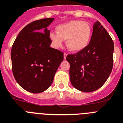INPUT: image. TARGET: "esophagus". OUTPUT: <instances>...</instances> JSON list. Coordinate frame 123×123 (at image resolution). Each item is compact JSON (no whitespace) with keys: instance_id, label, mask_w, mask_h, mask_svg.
Segmentation results:
<instances>
[{"instance_id":"obj_1","label":"esophagus","mask_w":123,"mask_h":123,"mask_svg":"<svg viewBox=\"0 0 123 123\" xmlns=\"http://www.w3.org/2000/svg\"><path fill=\"white\" fill-rule=\"evenodd\" d=\"M67 56V53H64V55H63V57H64V59H66Z\"/></svg>"}]
</instances>
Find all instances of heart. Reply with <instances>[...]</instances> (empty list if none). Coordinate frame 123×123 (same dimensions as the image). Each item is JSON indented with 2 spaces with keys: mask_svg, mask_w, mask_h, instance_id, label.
Masks as SVG:
<instances>
[{
  "mask_svg": "<svg viewBox=\"0 0 123 123\" xmlns=\"http://www.w3.org/2000/svg\"><path fill=\"white\" fill-rule=\"evenodd\" d=\"M92 35L91 25L86 21L72 20L57 26L56 33H50L49 37L56 48L62 46L63 41L69 51L78 53L88 46Z\"/></svg>",
  "mask_w": 123,
  "mask_h": 123,
  "instance_id": "b5f03b06",
  "label": "heart"
}]
</instances>
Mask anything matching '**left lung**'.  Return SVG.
Listing matches in <instances>:
<instances>
[{
  "label": "left lung",
  "instance_id": "1",
  "mask_svg": "<svg viewBox=\"0 0 123 123\" xmlns=\"http://www.w3.org/2000/svg\"><path fill=\"white\" fill-rule=\"evenodd\" d=\"M114 43L99 21L95 23L88 46L75 54L68 55L70 80L80 91L92 92L107 80L113 67Z\"/></svg>",
  "mask_w": 123,
  "mask_h": 123
}]
</instances>
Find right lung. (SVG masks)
<instances>
[{"instance_id": "obj_1", "label": "right lung", "mask_w": 123, "mask_h": 123, "mask_svg": "<svg viewBox=\"0 0 123 123\" xmlns=\"http://www.w3.org/2000/svg\"><path fill=\"white\" fill-rule=\"evenodd\" d=\"M53 20L44 18L27 25L12 47L14 77L19 86L30 93H41L48 89L63 60V53L50 47L52 41L47 27Z\"/></svg>"}]
</instances>
